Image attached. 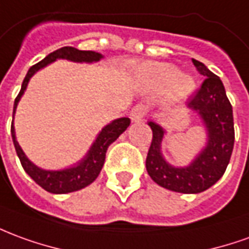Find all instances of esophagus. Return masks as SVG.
<instances>
[{
    "label": "esophagus",
    "instance_id": "1",
    "mask_svg": "<svg viewBox=\"0 0 249 249\" xmlns=\"http://www.w3.org/2000/svg\"><path fill=\"white\" fill-rule=\"evenodd\" d=\"M145 114H147V107H144V105H136L129 113L130 120L133 123H140V121H142V119L145 117Z\"/></svg>",
    "mask_w": 249,
    "mask_h": 249
}]
</instances>
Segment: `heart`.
I'll return each instance as SVG.
<instances>
[{
  "label": "heart",
  "instance_id": "obj_1",
  "mask_svg": "<svg viewBox=\"0 0 249 249\" xmlns=\"http://www.w3.org/2000/svg\"><path fill=\"white\" fill-rule=\"evenodd\" d=\"M135 78L139 86L147 91H166L173 101L189 98L197 88L194 76L180 72L171 63L166 62H144L135 69Z\"/></svg>",
  "mask_w": 249,
  "mask_h": 249
}]
</instances>
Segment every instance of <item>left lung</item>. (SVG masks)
<instances>
[{
    "label": "left lung",
    "mask_w": 249,
    "mask_h": 249,
    "mask_svg": "<svg viewBox=\"0 0 249 249\" xmlns=\"http://www.w3.org/2000/svg\"><path fill=\"white\" fill-rule=\"evenodd\" d=\"M193 63L206 79L197 94L187 102V109L201 120L206 142L190 164L174 166L161 152L167 130L158 123L148 121L152 142L145 160L147 173L155 183L183 194L202 193L214 185L227 170L234 144L233 110L221 79L201 62L193 59Z\"/></svg>",
    "instance_id": "1"
}]
</instances>
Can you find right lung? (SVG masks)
<instances>
[{
  "mask_svg": "<svg viewBox=\"0 0 249 249\" xmlns=\"http://www.w3.org/2000/svg\"><path fill=\"white\" fill-rule=\"evenodd\" d=\"M104 58V55L100 52L95 51H81L76 50L74 47H62L56 51L48 53L46 58L41 62L36 63L28 70L27 75L24 78L21 85V90L18 95L16 97L15 107H13V120H12V139L15 144L17 156L21 161L22 168L25 170V173L34 179L35 182L39 186H41L44 190L52 194H67L72 191H78L86 187L90 183H93L97 177L100 175L101 170L105 163V156L109 145L113 142H116L119 136L125 132V129L129 126L130 120L128 117H121V119L113 120L112 123L105 125L100 133L97 135L95 140L91 144V147L89 148L86 155L83 156L79 161H76L74 166L62 168V170H46L41 167L36 166L34 161L28 159L25 152L22 151L20 144L16 139V129H15V113L17 109V105L24 95V91L27 90L29 79L41 69H44L48 64L56 62L58 59H66L74 63H97L101 59Z\"/></svg>",
  "mask_w": 249,
  "mask_h": 249,
  "instance_id": "add662e5",
  "label": "right lung"
}]
</instances>
